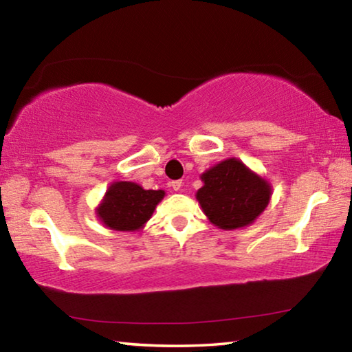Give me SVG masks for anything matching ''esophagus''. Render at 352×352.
<instances>
[{
    "label": "esophagus",
    "mask_w": 352,
    "mask_h": 352,
    "mask_svg": "<svg viewBox=\"0 0 352 352\" xmlns=\"http://www.w3.org/2000/svg\"><path fill=\"white\" fill-rule=\"evenodd\" d=\"M169 186L174 190H180V188L183 186V182L182 180H174V182L169 183Z\"/></svg>",
    "instance_id": "34e87169"
}]
</instances>
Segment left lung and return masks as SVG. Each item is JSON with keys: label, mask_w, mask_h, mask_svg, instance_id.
<instances>
[{"label": "left lung", "mask_w": 352, "mask_h": 352, "mask_svg": "<svg viewBox=\"0 0 352 352\" xmlns=\"http://www.w3.org/2000/svg\"><path fill=\"white\" fill-rule=\"evenodd\" d=\"M195 199L217 228L237 230L252 225L269 205L272 184L239 158H226L200 175Z\"/></svg>", "instance_id": "8db88e82"}]
</instances>
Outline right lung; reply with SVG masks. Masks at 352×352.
Segmentation results:
<instances>
[{
    "instance_id": "obj_1",
    "label": "right lung",
    "mask_w": 352,
    "mask_h": 352,
    "mask_svg": "<svg viewBox=\"0 0 352 352\" xmlns=\"http://www.w3.org/2000/svg\"><path fill=\"white\" fill-rule=\"evenodd\" d=\"M163 189H144L133 182L111 183L96 208V216L113 231H138L163 200Z\"/></svg>"
}]
</instances>
